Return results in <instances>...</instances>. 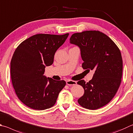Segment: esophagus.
Returning a JSON list of instances; mask_svg holds the SVG:
<instances>
[{
	"label": "esophagus",
	"instance_id": "1",
	"mask_svg": "<svg viewBox=\"0 0 133 133\" xmlns=\"http://www.w3.org/2000/svg\"><path fill=\"white\" fill-rule=\"evenodd\" d=\"M66 84L69 85H76L77 82L75 81L71 80V79H68V80L66 81Z\"/></svg>",
	"mask_w": 133,
	"mask_h": 133
}]
</instances>
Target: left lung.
I'll list each match as a JSON object with an SVG mask.
<instances>
[{"mask_svg": "<svg viewBox=\"0 0 133 133\" xmlns=\"http://www.w3.org/2000/svg\"><path fill=\"white\" fill-rule=\"evenodd\" d=\"M70 42L80 49L83 68L94 71L88 83L84 79L77 82L84 90L78 103L91 110L103 107L114 97L121 83L123 60L120 49L109 37L99 31L73 34Z\"/></svg>", "mask_w": 133, "mask_h": 133, "instance_id": "1", "label": "left lung"}]
</instances>
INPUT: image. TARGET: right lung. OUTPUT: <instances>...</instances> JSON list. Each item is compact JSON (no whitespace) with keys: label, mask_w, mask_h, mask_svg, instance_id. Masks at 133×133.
Returning <instances> with one entry per match:
<instances>
[{"label":"right lung","mask_w":133,"mask_h":133,"mask_svg":"<svg viewBox=\"0 0 133 133\" xmlns=\"http://www.w3.org/2000/svg\"><path fill=\"white\" fill-rule=\"evenodd\" d=\"M69 35L36 34L21 42L14 51L10 63L12 84L19 99L28 107L41 110L52 107L66 85L65 81L46 78L43 74Z\"/></svg>","instance_id":"add662e5"}]
</instances>
